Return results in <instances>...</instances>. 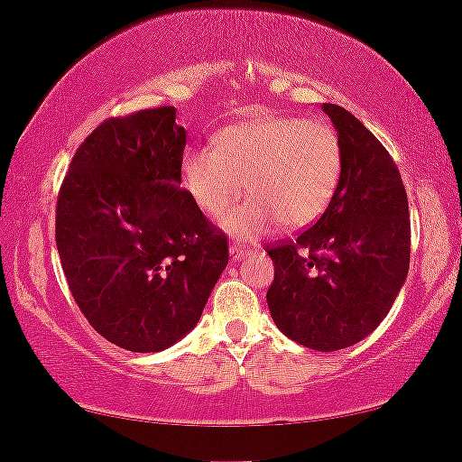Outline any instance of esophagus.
Masks as SVG:
<instances>
[{"instance_id":"obj_1","label":"esophagus","mask_w":462,"mask_h":462,"mask_svg":"<svg viewBox=\"0 0 462 462\" xmlns=\"http://www.w3.org/2000/svg\"><path fill=\"white\" fill-rule=\"evenodd\" d=\"M229 252H231V258L233 261H242V258L248 254V248H245V245H239V244H233L231 248H229Z\"/></svg>"}]
</instances>
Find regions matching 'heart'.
Wrapping results in <instances>:
<instances>
[{
    "instance_id": "1",
    "label": "heart",
    "mask_w": 462,
    "mask_h": 462,
    "mask_svg": "<svg viewBox=\"0 0 462 462\" xmlns=\"http://www.w3.org/2000/svg\"><path fill=\"white\" fill-rule=\"evenodd\" d=\"M212 147H189L180 182L193 204L217 217L243 188L251 193L220 217L237 239L275 229H300L326 212L337 193L343 151L337 130L321 119L258 116L226 125Z\"/></svg>"
}]
</instances>
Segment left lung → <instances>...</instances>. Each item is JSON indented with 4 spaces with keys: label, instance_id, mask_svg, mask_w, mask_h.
Masks as SVG:
<instances>
[{
    "label": "left lung",
    "instance_id": "left-lung-1",
    "mask_svg": "<svg viewBox=\"0 0 462 462\" xmlns=\"http://www.w3.org/2000/svg\"><path fill=\"white\" fill-rule=\"evenodd\" d=\"M337 128L343 166L337 193L296 242L269 248L275 326L315 351L368 337L393 307L410 264L408 195L381 141L338 105H321Z\"/></svg>",
    "mask_w": 462,
    "mask_h": 462
}]
</instances>
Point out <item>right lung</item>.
<instances>
[{
  "label": "right lung",
  "mask_w": 462,
  "mask_h": 462,
  "mask_svg": "<svg viewBox=\"0 0 462 462\" xmlns=\"http://www.w3.org/2000/svg\"><path fill=\"white\" fill-rule=\"evenodd\" d=\"M174 106L111 117L79 149L56 204V248L100 337L155 353L187 337L226 263L225 233L185 189Z\"/></svg>",
  "instance_id": "obj_1"
}]
</instances>
